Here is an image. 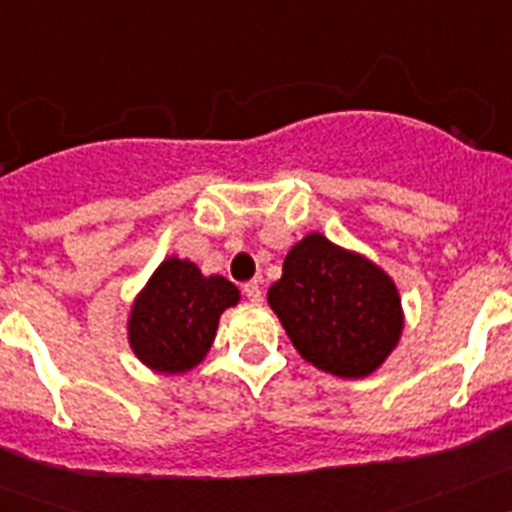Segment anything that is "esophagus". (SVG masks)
<instances>
[{"instance_id":"34e87169","label":"esophagus","mask_w":512,"mask_h":512,"mask_svg":"<svg viewBox=\"0 0 512 512\" xmlns=\"http://www.w3.org/2000/svg\"><path fill=\"white\" fill-rule=\"evenodd\" d=\"M243 295H246L251 302H261V284H259V279H251V282L243 284Z\"/></svg>"}]
</instances>
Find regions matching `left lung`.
<instances>
[{
	"mask_svg": "<svg viewBox=\"0 0 512 512\" xmlns=\"http://www.w3.org/2000/svg\"><path fill=\"white\" fill-rule=\"evenodd\" d=\"M269 305L302 359L336 377L372 374L400 341L392 279L320 233L305 235L287 253Z\"/></svg>",
	"mask_w": 512,
	"mask_h": 512,
	"instance_id": "obj_1",
	"label": "left lung"
}]
</instances>
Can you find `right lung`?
Masks as SVG:
<instances>
[{
    "label": "right lung",
    "mask_w": 512,
    "mask_h": 512,
    "mask_svg": "<svg viewBox=\"0 0 512 512\" xmlns=\"http://www.w3.org/2000/svg\"><path fill=\"white\" fill-rule=\"evenodd\" d=\"M238 302L223 277H202L192 261L166 259L130 312V346L156 372H187L205 359L217 320Z\"/></svg>",
    "instance_id": "right-lung-1"
}]
</instances>
